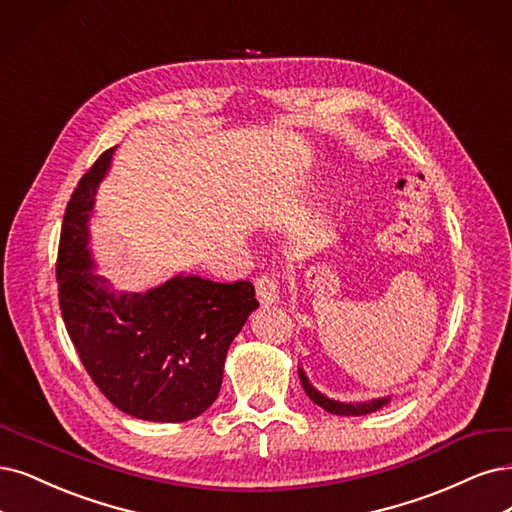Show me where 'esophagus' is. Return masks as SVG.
<instances>
[{"label":"esophagus","mask_w":512,"mask_h":512,"mask_svg":"<svg viewBox=\"0 0 512 512\" xmlns=\"http://www.w3.org/2000/svg\"><path fill=\"white\" fill-rule=\"evenodd\" d=\"M255 291L263 306H272L280 299V282L274 274H261L255 280Z\"/></svg>","instance_id":"34e87169"}]
</instances>
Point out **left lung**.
<instances>
[{"instance_id": "8db88e82", "label": "left lung", "mask_w": 512, "mask_h": 512, "mask_svg": "<svg viewBox=\"0 0 512 512\" xmlns=\"http://www.w3.org/2000/svg\"><path fill=\"white\" fill-rule=\"evenodd\" d=\"M299 380H301V386H304L306 394L310 396V399H312L318 407H323V409H327L329 413H335V415H367V413H373V411H377V409H382V407L390 401V396H388V399H375V401H369V403H339V401L329 399V396H325V394H320V392L308 382L306 373L301 371V369H299Z\"/></svg>"}]
</instances>
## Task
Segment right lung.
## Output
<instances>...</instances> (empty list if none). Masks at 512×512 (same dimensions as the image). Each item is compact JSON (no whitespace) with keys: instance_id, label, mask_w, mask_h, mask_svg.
Segmentation results:
<instances>
[{"instance_id":"right-lung-1","label":"right lung","mask_w":512,"mask_h":512,"mask_svg":"<svg viewBox=\"0 0 512 512\" xmlns=\"http://www.w3.org/2000/svg\"><path fill=\"white\" fill-rule=\"evenodd\" d=\"M113 149L67 204L56 257L61 314L84 369L113 405L147 422H187L215 403L227 348L259 301L249 280L179 274L147 293L116 295L88 272V217Z\"/></svg>"}]
</instances>
